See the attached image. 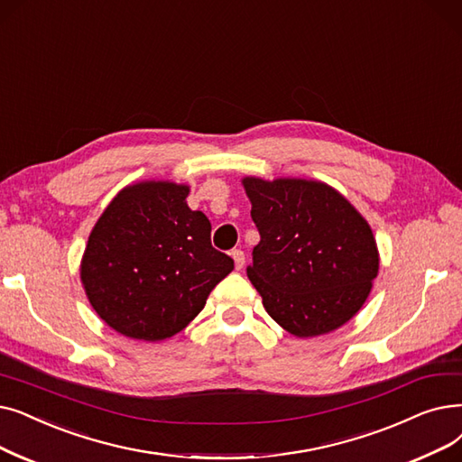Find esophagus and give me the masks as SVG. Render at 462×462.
Returning <instances> with one entry per match:
<instances>
[{
  "mask_svg": "<svg viewBox=\"0 0 462 462\" xmlns=\"http://www.w3.org/2000/svg\"><path fill=\"white\" fill-rule=\"evenodd\" d=\"M232 258H234V264H236V270H242L245 266V253L242 249H234L232 253Z\"/></svg>",
  "mask_w": 462,
  "mask_h": 462,
  "instance_id": "1",
  "label": "esophagus"
}]
</instances>
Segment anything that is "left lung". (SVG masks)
Masks as SVG:
<instances>
[{
  "label": "left lung",
  "instance_id": "8db88e82",
  "mask_svg": "<svg viewBox=\"0 0 462 462\" xmlns=\"http://www.w3.org/2000/svg\"><path fill=\"white\" fill-rule=\"evenodd\" d=\"M260 242L247 268L268 315L298 337L332 332L363 308L379 254L366 218L308 179H244Z\"/></svg>",
  "mask_w": 462,
  "mask_h": 462
}]
</instances>
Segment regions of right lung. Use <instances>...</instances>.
Here are the masks:
<instances>
[{"mask_svg": "<svg viewBox=\"0 0 462 462\" xmlns=\"http://www.w3.org/2000/svg\"><path fill=\"white\" fill-rule=\"evenodd\" d=\"M187 196V185H130L90 232L83 287L94 311L123 336L158 342L181 332L234 270L211 245L209 218L192 211Z\"/></svg>", "mask_w": 462, "mask_h": 462, "instance_id": "right-lung-1", "label": "right lung"}]
</instances>
